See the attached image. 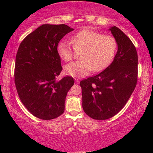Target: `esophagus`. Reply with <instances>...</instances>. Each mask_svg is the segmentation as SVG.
<instances>
[{
    "label": "esophagus",
    "instance_id": "1",
    "mask_svg": "<svg viewBox=\"0 0 153 153\" xmlns=\"http://www.w3.org/2000/svg\"><path fill=\"white\" fill-rule=\"evenodd\" d=\"M79 82H80V80H78V79H75V83H79Z\"/></svg>",
    "mask_w": 153,
    "mask_h": 153
}]
</instances>
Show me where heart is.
I'll use <instances>...</instances> for the list:
<instances>
[{
	"label": "heart",
	"instance_id": "obj_1",
	"mask_svg": "<svg viewBox=\"0 0 153 153\" xmlns=\"http://www.w3.org/2000/svg\"><path fill=\"white\" fill-rule=\"evenodd\" d=\"M75 50H82V60L75 61L65 67L66 74L74 78H82L94 71H101L111 62L117 48V41L113 36L103 35L91 29H84L71 37ZM57 53L64 61L71 60L74 50L70 43L62 41L57 47Z\"/></svg>",
	"mask_w": 153,
	"mask_h": 153
}]
</instances>
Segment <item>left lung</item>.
<instances>
[{"instance_id": "left-lung-1", "label": "left lung", "mask_w": 153, "mask_h": 153, "mask_svg": "<svg viewBox=\"0 0 153 153\" xmlns=\"http://www.w3.org/2000/svg\"><path fill=\"white\" fill-rule=\"evenodd\" d=\"M118 50L104 71L80 81L82 108L91 118L105 120L122 109L137 81L138 57L129 38L117 26L108 29Z\"/></svg>"}]
</instances>
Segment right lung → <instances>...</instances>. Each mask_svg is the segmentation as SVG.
I'll use <instances>...</instances> for the list:
<instances>
[{
  "instance_id": "right-lung-1",
  "label": "right lung",
  "mask_w": 153,
  "mask_h": 153,
  "mask_svg": "<svg viewBox=\"0 0 153 153\" xmlns=\"http://www.w3.org/2000/svg\"><path fill=\"white\" fill-rule=\"evenodd\" d=\"M73 30L65 24H43L19 45L15 62L16 88L23 104L39 119H55L65 111L67 94L74 80L70 76L56 80L62 70L57 47Z\"/></svg>"
}]
</instances>
